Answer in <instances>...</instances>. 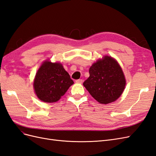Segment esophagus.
Here are the masks:
<instances>
[{"label":"esophagus","mask_w":156,"mask_h":156,"mask_svg":"<svg viewBox=\"0 0 156 156\" xmlns=\"http://www.w3.org/2000/svg\"><path fill=\"white\" fill-rule=\"evenodd\" d=\"M83 79H77L76 81H75V82H76L77 83H83Z\"/></svg>","instance_id":"obj_1"}]
</instances>
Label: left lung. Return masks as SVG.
<instances>
[{
	"label": "left lung",
	"instance_id": "obj_1",
	"mask_svg": "<svg viewBox=\"0 0 156 156\" xmlns=\"http://www.w3.org/2000/svg\"><path fill=\"white\" fill-rule=\"evenodd\" d=\"M90 77L83 83L90 95L102 104L115 101L123 92L126 79L120 65L111 56L94 63L89 69Z\"/></svg>",
	"mask_w": 156,
	"mask_h": 156
}]
</instances>
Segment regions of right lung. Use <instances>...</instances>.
<instances>
[{
    "label": "right lung",
    "mask_w": 156,
    "mask_h": 156,
    "mask_svg": "<svg viewBox=\"0 0 156 156\" xmlns=\"http://www.w3.org/2000/svg\"><path fill=\"white\" fill-rule=\"evenodd\" d=\"M73 84L62 64L45 61L36 73L34 88L40 100L53 103L59 100Z\"/></svg>",
    "instance_id": "obj_1"
}]
</instances>
